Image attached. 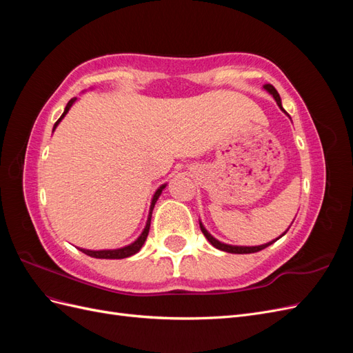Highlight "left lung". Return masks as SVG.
<instances>
[{"label": "left lung", "mask_w": 353, "mask_h": 353, "mask_svg": "<svg viewBox=\"0 0 353 353\" xmlns=\"http://www.w3.org/2000/svg\"><path fill=\"white\" fill-rule=\"evenodd\" d=\"M263 90L266 91V92H270L272 97H274V100L276 101V104H279V108L287 114V112L283 109V105H281V99H280V94L276 92V90L272 87V85H270V83H266V85H263ZM288 116V114H287ZM290 117V116H288ZM292 119V117H290ZM200 222V230H201V232L205 234V237L208 239V241L213 245V248H216V249H219V250H222V252H228V253H237V254H244V253H256V252H259V250H263L265 248H268V245H271L272 243H275L276 240H280L284 234L288 231V227L281 236L279 237V239H275V240H272V241H270V243H265V244H261V245H232V244H227V243H222V241H219V240H216L215 237L212 236V234L205 228V225H203V222L201 221H199Z\"/></svg>", "instance_id": "8db88e82"}]
</instances>
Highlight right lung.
Listing matches in <instances>:
<instances>
[{"label": "right lung", "instance_id": "obj_1", "mask_svg": "<svg viewBox=\"0 0 353 353\" xmlns=\"http://www.w3.org/2000/svg\"><path fill=\"white\" fill-rule=\"evenodd\" d=\"M78 101V97H73L70 99V101L66 104L65 108V112H63V114L59 117V121L54 123V126H52V132L56 131V128L59 126V123L65 119V116L69 113L72 105ZM168 184H162L157 190L156 193L153 194L152 197V201H150V209H148V216H147V222H145V227L144 230L141 231L140 236L137 237V240H134L132 243L123 245V248H117V249H103V250H90V249H82V248H78L81 252H83L85 254L91 256V258H97V259H123V258H130V256L135 254L141 250V248L144 245L145 240H147V236H148V231H150V222H152V213H153V209H154V205L157 199L160 197V194H162V191L166 188Z\"/></svg>", "mask_w": 353, "mask_h": 353}]
</instances>
